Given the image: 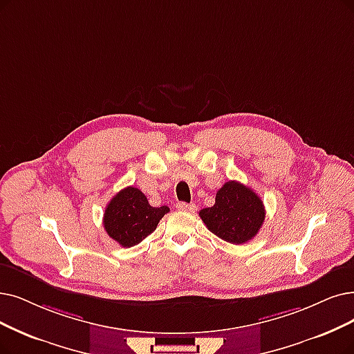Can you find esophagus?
Returning <instances> with one entry per match:
<instances>
[{
    "instance_id": "34e87169",
    "label": "esophagus",
    "mask_w": 354,
    "mask_h": 354,
    "mask_svg": "<svg viewBox=\"0 0 354 354\" xmlns=\"http://www.w3.org/2000/svg\"><path fill=\"white\" fill-rule=\"evenodd\" d=\"M177 209L183 210V212H194L196 206L193 203H186V202H178L177 203Z\"/></svg>"
}]
</instances>
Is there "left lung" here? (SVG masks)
<instances>
[{
	"label": "left lung",
	"mask_w": 354,
	"mask_h": 354,
	"mask_svg": "<svg viewBox=\"0 0 354 354\" xmlns=\"http://www.w3.org/2000/svg\"><path fill=\"white\" fill-rule=\"evenodd\" d=\"M199 215L212 234L239 245L259 234L266 210L256 192L231 180L216 192L215 205L202 209Z\"/></svg>",
	"instance_id": "8db88e82"
}]
</instances>
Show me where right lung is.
Returning <instances> with one entry per match:
<instances>
[{
	"mask_svg": "<svg viewBox=\"0 0 354 354\" xmlns=\"http://www.w3.org/2000/svg\"><path fill=\"white\" fill-rule=\"evenodd\" d=\"M169 207H152L147 196L136 187H124L109 202L103 225L107 235L122 247H133L157 228Z\"/></svg>",
	"mask_w": 354,
	"mask_h": 354,
	"instance_id": "1",
	"label": "right lung"
}]
</instances>
